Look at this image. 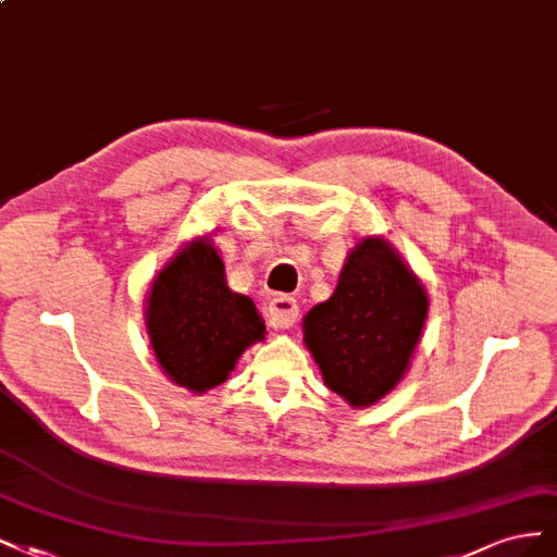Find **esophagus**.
<instances>
[{"label":"esophagus","mask_w":557,"mask_h":557,"mask_svg":"<svg viewBox=\"0 0 557 557\" xmlns=\"http://www.w3.org/2000/svg\"><path fill=\"white\" fill-rule=\"evenodd\" d=\"M298 319V302L292 296H275L268 302V321L275 329H292Z\"/></svg>","instance_id":"obj_1"}]
</instances>
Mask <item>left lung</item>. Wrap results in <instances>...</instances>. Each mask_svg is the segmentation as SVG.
<instances>
[{
    "label": "left lung",
    "instance_id": "left-lung-1",
    "mask_svg": "<svg viewBox=\"0 0 557 557\" xmlns=\"http://www.w3.org/2000/svg\"><path fill=\"white\" fill-rule=\"evenodd\" d=\"M425 319L417 273L384 236H366L349 249L333 296L302 317V343L324 384L363 409L405 380Z\"/></svg>",
    "mask_w": 557,
    "mask_h": 557
}]
</instances>
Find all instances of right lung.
I'll return each instance as SVG.
<instances>
[{
	"instance_id": "add662e5",
	"label": "right lung",
	"mask_w": 557,
	"mask_h": 557,
	"mask_svg": "<svg viewBox=\"0 0 557 557\" xmlns=\"http://www.w3.org/2000/svg\"><path fill=\"white\" fill-rule=\"evenodd\" d=\"M146 329L159 368L194 396L220 386L247 347L265 339L252 298L226 284L212 236H196L166 261L146 296Z\"/></svg>"
}]
</instances>
